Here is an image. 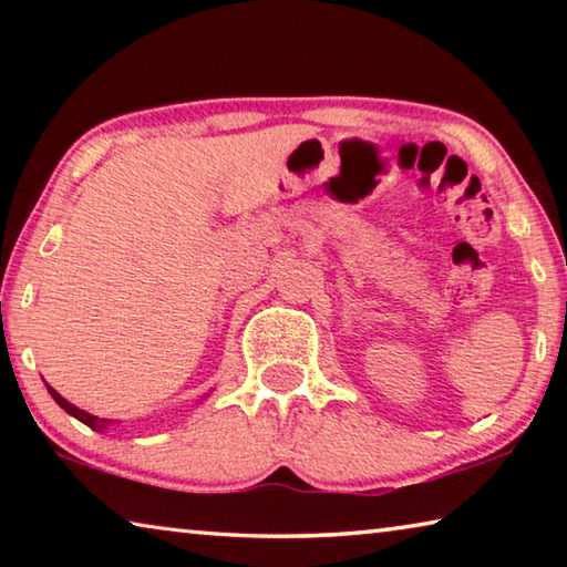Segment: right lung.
Returning <instances> with one entry per match:
<instances>
[{
  "label": "right lung",
  "mask_w": 567,
  "mask_h": 567,
  "mask_svg": "<svg viewBox=\"0 0 567 567\" xmlns=\"http://www.w3.org/2000/svg\"><path fill=\"white\" fill-rule=\"evenodd\" d=\"M47 390H50V395L54 398V402L56 405H60L64 412H70L72 417H76L80 422H84V425L87 427H92V430H97V433H104V430H107L110 425H114V420H107V417H94V415H90V412H84V410H80V408H74L72 402H66L60 392H56L54 388H50L47 385Z\"/></svg>",
  "instance_id": "add662e5"
}]
</instances>
